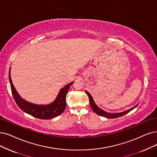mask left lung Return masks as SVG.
<instances>
[{"label": "left lung", "mask_w": 157, "mask_h": 157, "mask_svg": "<svg viewBox=\"0 0 157 157\" xmlns=\"http://www.w3.org/2000/svg\"><path fill=\"white\" fill-rule=\"evenodd\" d=\"M86 93L87 95V96H88L89 97V100H90V106L91 108L92 109V110L96 113V114L100 115V116H102V117H105V118H118V117H122L124 115H126V113H129V111H131V110H133V109H135L136 106L138 105V104H136V105H135L134 107H133L132 108H131L128 110H126L125 111H123V112H121V113H109V112H107V111H104L103 109H100L98 105H97V104H95V101H94V100L92 97V96L91 95V94L87 92V91H86Z\"/></svg>", "instance_id": "1"}]
</instances>
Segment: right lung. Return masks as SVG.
<instances>
[{"instance_id": "obj_1", "label": "right lung", "mask_w": 157, "mask_h": 157, "mask_svg": "<svg viewBox=\"0 0 157 157\" xmlns=\"http://www.w3.org/2000/svg\"><path fill=\"white\" fill-rule=\"evenodd\" d=\"M10 70L11 67L9 71V80L11 92L17 105L24 112L34 117L40 119H45V120L55 118L64 112L66 106V95L69 89H70V86L72 85L74 82L69 83L64 87L61 88L55 100L52 103L46 105L35 104L26 101L18 93L15 87H14V85L12 83Z\"/></svg>"}]
</instances>
